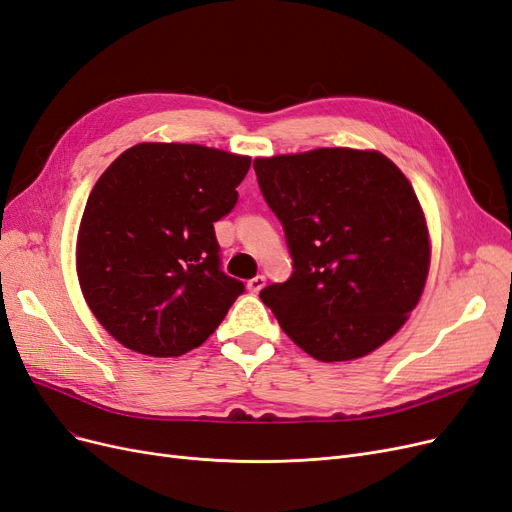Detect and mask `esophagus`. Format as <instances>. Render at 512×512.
<instances>
[{
    "label": "esophagus",
    "mask_w": 512,
    "mask_h": 512,
    "mask_svg": "<svg viewBox=\"0 0 512 512\" xmlns=\"http://www.w3.org/2000/svg\"><path fill=\"white\" fill-rule=\"evenodd\" d=\"M264 284H267V279H264V275H256L254 279L248 281V290L254 292V294H258V292L264 288Z\"/></svg>",
    "instance_id": "1"
}]
</instances>
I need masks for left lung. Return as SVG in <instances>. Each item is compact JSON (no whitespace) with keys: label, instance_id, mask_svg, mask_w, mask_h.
I'll return each instance as SVG.
<instances>
[{"label":"left lung","instance_id":"8db88e82","mask_svg":"<svg viewBox=\"0 0 512 512\" xmlns=\"http://www.w3.org/2000/svg\"><path fill=\"white\" fill-rule=\"evenodd\" d=\"M254 171L294 269L260 301L288 337L322 362L362 358L394 337L430 269L426 218L404 173L351 148L256 158Z\"/></svg>","mask_w":512,"mask_h":512}]
</instances>
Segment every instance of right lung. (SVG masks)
<instances>
[{"instance_id":"right-lung-1","label":"right lung","mask_w":512,"mask_h":512,"mask_svg":"<svg viewBox=\"0 0 512 512\" xmlns=\"http://www.w3.org/2000/svg\"><path fill=\"white\" fill-rule=\"evenodd\" d=\"M248 156L137 144L88 195L76 250L88 307L116 341L169 358L205 343L245 292L222 271L214 222L237 205Z\"/></svg>"}]
</instances>
